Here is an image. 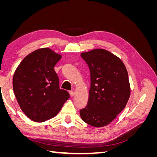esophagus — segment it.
<instances>
[{
  "mask_svg": "<svg viewBox=\"0 0 157 157\" xmlns=\"http://www.w3.org/2000/svg\"><path fill=\"white\" fill-rule=\"evenodd\" d=\"M69 94H70V96H71V97H73V96H74V92H73V91H70L69 92Z\"/></svg>",
  "mask_w": 157,
  "mask_h": 157,
  "instance_id": "1",
  "label": "esophagus"
}]
</instances>
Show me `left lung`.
I'll return each instance as SVG.
<instances>
[{
  "instance_id": "8db88e82",
  "label": "left lung",
  "mask_w": 157,
  "mask_h": 157,
  "mask_svg": "<svg viewBox=\"0 0 157 157\" xmlns=\"http://www.w3.org/2000/svg\"><path fill=\"white\" fill-rule=\"evenodd\" d=\"M80 56L88 65L91 78L88 105L80 111V117L90 126H107L129 99L128 71L122 60L106 50L94 49Z\"/></svg>"
}]
</instances>
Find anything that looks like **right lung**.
<instances>
[{
	"instance_id": "obj_1",
	"label": "right lung",
	"mask_w": 157,
	"mask_h": 157,
	"mask_svg": "<svg viewBox=\"0 0 157 157\" xmlns=\"http://www.w3.org/2000/svg\"><path fill=\"white\" fill-rule=\"evenodd\" d=\"M61 58L49 48L28 54L13 77V90L22 111L31 120L45 122L56 117L69 98L59 86L54 66Z\"/></svg>"
}]
</instances>
